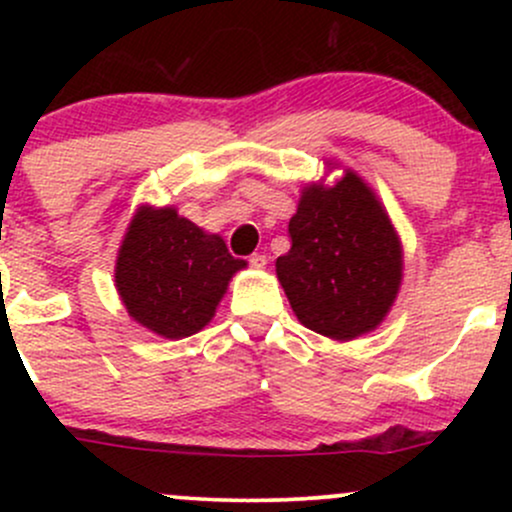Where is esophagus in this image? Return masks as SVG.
<instances>
[{
	"label": "esophagus",
	"instance_id": "obj_1",
	"mask_svg": "<svg viewBox=\"0 0 512 512\" xmlns=\"http://www.w3.org/2000/svg\"><path fill=\"white\" fill-rule=\"evenodd\" d=\"M250 267H255V269H264V264H267V257L262 255V252H255V255H250Z\"/></svg>",
	"mask_w": 512,
	"mask_h": 512
}]
</instances>
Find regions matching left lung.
<instances>
[{"label":"left lung","instance_id":"1","mask_svg":"<svg viewBox=\"0 0 512 512\" xmlns=\"http://www.w3.org/2000/svg\"><path fill=\"white\" fill-rule=\"evenodd\" d=\"M289 236L276 276L298 320L339 342L375 330L399 291L402 245L366 182L305 187Z\"/></svg>","mask_w":512,"mask_h":512}]
</instances>
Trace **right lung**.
Here are the masks:
<instances>
[{
	"label": "right lung",
	"instance_id": "right-lung-1",
	"mask_svg": "<svg viewBox=\"0 0 512 512\" xmlns=\"http://www.w3.org/2000/svg\"><path fill=\"white\" fill-rule=\"evenodd\" d=\"M245 267L219 236L175 209L144 207L129 223L115 267L127 313L166 339L190 337L214 317L228 281Z\"/></svg>",
	"mask_w": 512,
	"mask_h": 512
}]
</instances>
